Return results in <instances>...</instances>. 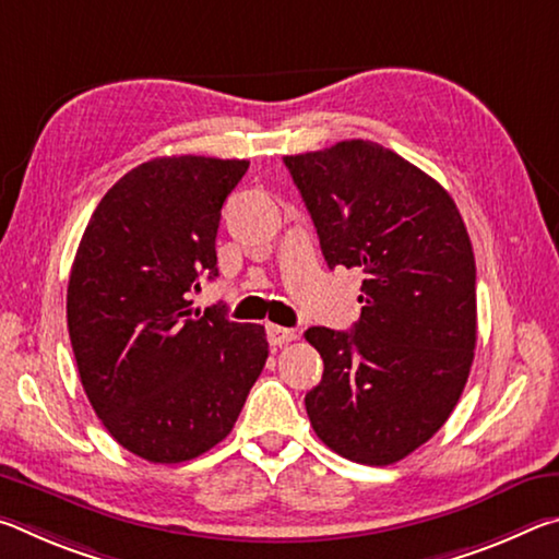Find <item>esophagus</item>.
Instances as JSON below:
<instances>
[{
    "label": "esophagus",
    "instance_id": "34e87169",
    "mask_svg": "<svg viewBox=\"0 0 559 559\" xmlns=\"http://www.w3.org/2000/svg\"><path fill=\"white\" fill-rule=\"evenodd\" d=\"M266 333H269V343H271L273 347L288 345V343H293V340L298 337V335H296V330H290V328H281V325H266Z\"/></svg>",
    "mask_w": 559,
    "mask_h": 559
}]
</instances>
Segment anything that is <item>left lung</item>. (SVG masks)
Masks as SVG:
<instances>
[{
    "label": "left lung",
    "instance_id": "obj_1",
    "mask_svg": "<svg viewBox=\"0 0 559 559\" xmlns=\"http://www.w3.org/2000/svg\"><path fill=\"white\" fill-rule=\"evenodd\" d=\"M330 269L365 273L349 333L308 328L323 380L306 394L318 439L390 466L427 443L466 386L476 347V261L437 179L370 140L283 157Z\"/></svg>",
    "mask_w": 559,
    "mask_h": 559
}]
</instances>
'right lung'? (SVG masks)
Listing matches in <instances>:
<instances>
[{
  "instance_id": "obj_1",
  "label": "right lung",
  "mask_w": 559,
  "mask_h": 559,
  "mask_svg": "<svg viewBox=\"0 0 559 559\" xmlns=\"http://www.w3.org/2000/svg\"><path fill=\"white\" fill-rule=\"evenodd\" d=\"M246 159L155 157L112 185L75 251L66 318L81 384L122 449L182 463L229 437L266 365L263 325L192 308L219 276L222 204Z\"/></svg>"
}]
</instances>
